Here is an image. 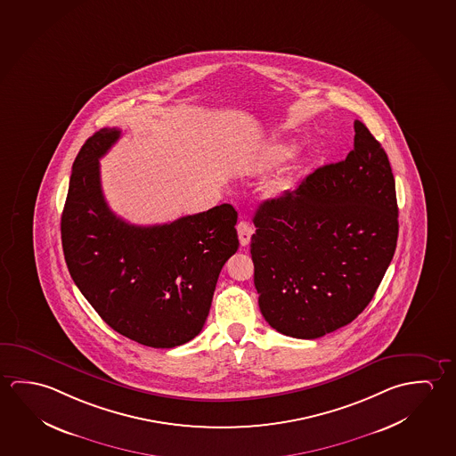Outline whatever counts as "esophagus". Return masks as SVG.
Returning a JSON list of instances; mask_svg holds the SVG:
<instances>
[{"label":"esophagus","mask_w":456,"mask_h":456,"mask_svg":"<svg viewBox=\"0 0 456 456\" xmlns=\"http://www.w3.org/2000/svg\"><path fill=\"white\" fill-rule=\"evenodd\" d=\"M237 231H239L240 245L248 247L249 241H251V235H253V225L247 223V221H240Z\"/></svg>","instance_id":"34e87169"}]
</instances>
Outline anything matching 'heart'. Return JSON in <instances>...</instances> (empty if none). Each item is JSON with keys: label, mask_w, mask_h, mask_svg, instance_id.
I'll return each instance as SVG.
<instances>
[{"label": "heart", "mask_w": 456, "mask_h": 456, "mask_svg": "<svg viewBox=\"0 0 456 456\" xmlns=\"http://www.w3.org/2000/svg\"><path fill=\"white\" fill-rule=\"evenodd\" d=\"M296 152H297L296 144H292V142H276L267 150L264 160H265V164H281V162H286V160H289V159L296 156Z\"/></svg>", "instance_id": "obj_1"}]
</instances>
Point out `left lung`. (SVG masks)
<instances>
[{
    "mask_svg": "<svg viewBox=\"0 0 456 456\" xmlns=\"http://www.w3.org/2000/svg\"><path fill=\"white\" fill-rule=\"evenodd\" d=\"M254 286L265 322L284 336L318 338L353 322L372 300L397 243L388 156L354 120V148L294 192L254 215Z\"/></svg>",
    "mask_w": 456,
    "mask_h": 456,
    "instance_id": "left-lung-1",
    "label": "left lung"
}]
</instances>
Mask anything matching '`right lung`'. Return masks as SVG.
Returning <instances> with one entry per match:
<instances>
[{"mask_svg": "<svg viewBox=\"0 0 456 456\" xmlns=\"http://www.w3.org/2000/svg\"><path fill=\"white\" fill-rule=\"evenodd\" d=\"M119 138V128H102L76 156L61 215L65 261L110 328L173 348L207 322L221 269L239 249V215L223 203L170 224H128L108 207L100 181V159Z\"/></svg>", "mask_w": 456, "mask_h": 456, "instance_id": "obj_1", "label": "right lung"}]
</instances>
